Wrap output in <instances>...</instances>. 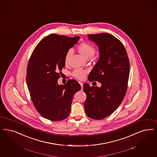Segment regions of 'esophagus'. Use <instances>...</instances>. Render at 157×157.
Segmentation results:
<instances>
[{
  "label": "esophagus",
  "instance_id": "esophagus-1",
  "mask_svg": "<svg viewBox=\"0 0 157 157\" xmlns=\"http://www.w3.org/2000/svg\"><path fill=\"white\" fill-rule=\"evenodd\" d=\"M79 83H80L81 86V90H82L83 89V84L82 82H79Z\"/></svg>",
  "mask_w": 157,
  "mask_h": 157
}]
</instances>
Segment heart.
I'll return each mask as SVG.
<instances>
[{
  "label": "heart",
  "mask_w": 157,
  "mask_h": 157,
  "mask_svg": "<svg viewBox=\"0 0 157 157\" xmlns=\"http://www.w3.org/2000/svg\"><path fill=\"white\" fill-rule=\"evenodd\" d=\"M77 50L82 56L88 59L94 56L95 52L94 47L88 43H82L78 46ZM72 55V51L71 50H69L67 52L65 56V63L66 65L69 63ZM85 74L86 72L83 70L76 69L74 72L73 75L78 79H83L85 78Z\"/></svg>",
  "instance_id": "heart-1"
}]
</instances>
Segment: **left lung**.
Segmentation results:
<instances>
[{"label":"left lung","instance_id":"obj_1","mask_svg":"<svg viewBox=\"0 0 157 157\" xmlns=\"http://www.w3.org/2000/svg\"><path fill=\"white\" fill-rule=\"evenodd\" d=\"M88 40L99 48V59L88 80L98 81L101 87L84 83L86 94L85 111L89 117L103 119L117 109L125 96L130 74V63L122 43L108 33L88 34Z\"/></svg>","mask_w":157,"mask_h":157}]
</instances>
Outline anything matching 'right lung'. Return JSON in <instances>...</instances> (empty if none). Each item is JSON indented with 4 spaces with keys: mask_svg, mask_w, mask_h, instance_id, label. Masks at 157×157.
I'll return each instance as SVG.
<instances>
[{
    "mask_svg": "<svg viewBox=\"0 0 157 157\" xmlns=\"http://www.w3.org/2000/svg\"><path fill=\"white\" fill-rule=\"evenodd\" d=\"M79 36L69 37L52 34L36 47L28 63L26 81L32 101L38 112L51 121L66 119L71 112L73 96L81 87L75 79L58 85L65 56Z\"/></svg>",
    "mask_w": 157,
    "mask_h": 157,
    "instance_id": "1",
    "label": "right lung"
}]
</instances>
